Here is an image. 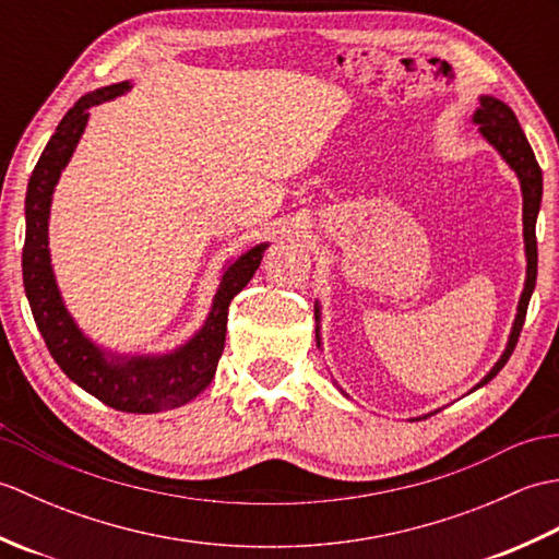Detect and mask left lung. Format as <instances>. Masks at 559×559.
Returning a JSON list of instances; mask_svg holds the SVG:
<instances>
[{"label":"left lung","mask_w":559,"mask_h":559,"mask_svg":"<svg viewBox=\"0 0 559 559\" xmlns=\"http://www.w3.org/2000/svg\"><path fill=\"white\" fill-rule=\"evenodd\" d=\"M480 105L478 110L473 112V124H478L480 136L488 141V144L500 153V158L514 170L519 187H521V199H524V252H526V281H524V290H521V298L516 305V317L512 331H509L507 346L500 355V360L492 365V370L485 374L480 382L473 386L471 391H476L480 386H485L490 379L497 377V372L502 370L507 365L509 355L514 353L516 341L521 334V326H524L526 319V310H528V300L533 295V288H536V276H538V245H536V221H538V211H540V199H543V173L538 168V160L533 156V148L528 144V139L521 129L514 110L509 108L507 103L497 100L492 96H480L478 98ZM319 319H322V310H319V302H314V322H317V348H322V326H319ZM336 384V382H334ZM338 386V384H336ZM338 391L343 396H348L346 391L338 386ZM468 391V394H471ZM439 411L425 413L420 418H430ZM420 418H411V420H420Z\"/></svg>","instance_id":"obj_1"}]
</instances>
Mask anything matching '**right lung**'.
<instances>
[{
	"instance_id": "add662e5",
	"label": "right lung",
	"mask_w": 559,
	"mask_h": 559,
	"mask_svg": "<svg viewBox=\"0 0 559 559\" xmlns=\"http://www.w3.org/2000/svg\"><path fill=\"white\" fill-rule=\"evenodd\" d=\"M132 91L120 81L91 91L71 108L47 141L26 192V245H23V288L38 331L55 362L71 382L105 406L124 413H160L180 408L204 391L221 360L228 331V307L261 264L269 242L225 261L211 310L192 336L168 353H120L100 346L67 310L57 286L50 254V209L59 177L86 132L93 105L108 103Z\"/></svg>"
}]
</instances>
